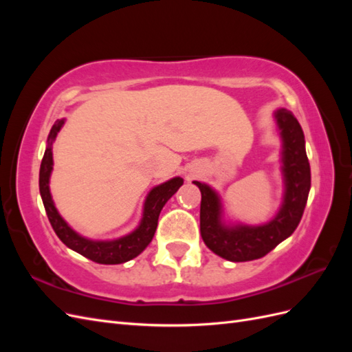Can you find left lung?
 Listing matches in <instances>:
<instances>
[{
  "label": "left lung",
  "instance_id": "left-lung-1",
  "mask_svg": "<svg viewBox=\"0 0 352 352\" xmlns=\"http://www.w3.org/2000/svg\"><path fill=\"white\" fill-rule=\"evenodd\" d=\"M280 138L282 201L273 217L258 225L226 220L221 195L208 184L194 180L201 190L199 230L207 247L228 261H251L264 257L289 238L300 223L311 186L310 163L301 124L286 109L273 111Z\"/></svg>",
  "mask_w": 352,
  "mask_h": 352
}]
</instances>
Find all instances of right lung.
<instances>
[{
    "label": "right lung",
    "mask_w": 352,
    "mask_h": 352,
    "mask_svg": "<svg viewBox=\"0 0 352 352\" xmlns=\"http://www.w3.org/2000/svg\"><path fill=\"white\" fill-rule=\"evenodd\" d=\"M65 123L66 119H60L52 124L47 140L45 154L44 158H42L39 168V192L52 229H54L57 236L67 248L95 263L122 264L138 257L153 241L160 212H162L166 202L184 185V179L176 176L166 180L163 184L153 186L144 199L140 223H138V226L133 230L126 233V235L114 239H92L83 236L63 219L56 207L54 199H52L50 189V179L52 173V166H54V160H52V144L56 142V138Z\"/></svg>",
    "instance_id": "add662e5"
}]
</instances>
